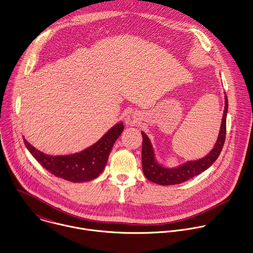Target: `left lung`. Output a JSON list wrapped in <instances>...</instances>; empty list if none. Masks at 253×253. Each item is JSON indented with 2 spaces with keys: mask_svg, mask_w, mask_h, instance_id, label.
Instances as JSON below:
<instances>
[{
  "mask_svg": "<svg viewBox=\"0 0 253 253\" xmlns=\"http://www.w3.org/2000/svg\"><path fill=\"white\" fill-rule=\"evenodd\" d=\"M228 97L225 92V109L222 118V124L217 142L211 152L202 159L197 161H189L177 168H166L160 165L155 156V151L149 137L142 132V167L143 172L147 179L160 185H174L182 183L201 172L208 169L220 156L226 140V126L228 113Z\"/></svg>",
  "mask_w": 253,
  "mask_h": 253,
  "instance_id": "8db88e82",
  "label": "left lung"
}]
</instances>
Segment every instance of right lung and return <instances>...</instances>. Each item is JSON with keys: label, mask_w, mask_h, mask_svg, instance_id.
Masks as SVG:
<instances>
[{"label": "right lung", "mask_w": 253, "mask_h": 253, "mask_svg": "<svg viewBox=\"0 0 253 253\" xmlns=\"http://www.w3.org/2000/svg\"><path fill=\"white\" fill-rule=\"evenodd\" d=\"M124 129L122 122L110 128L95 144L80 153L67 156L46 155L25 139L24 145L35 160L49 172L71 182H85L96 178L104 169L111 149Z\"/></svg>", "instance_id": "right-lung-1"}]
</instances>
